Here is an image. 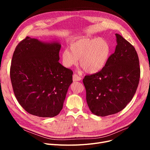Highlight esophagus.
<instances>
[{
	"label": "esophagus",
	"instance_id": "esophagus-1",
	"mask_svg": "<svg viewBox=\"0 0 150 150\" xmlns=\"http://www.w3.org/2000/svg\"><path fill=\"white\" fill-rule=\"evenodd\" d=\"M81 79H82V78H81L80 76H78V75H76V74H74V75H73V81H80V80H81Z\"/></svg>",
	"mask_w": 150,
	"mask_h": 150
}]
</instances>
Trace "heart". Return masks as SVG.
<instances>
[{
    "label": "heart",
    "mask_w": 150,
    "mask_h": 150,
    "mask_svg": "<svg viewBox=\"0 0 150 150\" xmlns=\"http://www.w3.org/2000/svg\"><path fill=\"white\" fill-rule=\"evenodd\" d=\"M61 52L62 64L66 67L75 65L80 58V64L88 74H96L103 69L110 57L111 48L103 38H83L71 41Z\"/></svg>",
    "instance_id": "1"
}]
</instances>
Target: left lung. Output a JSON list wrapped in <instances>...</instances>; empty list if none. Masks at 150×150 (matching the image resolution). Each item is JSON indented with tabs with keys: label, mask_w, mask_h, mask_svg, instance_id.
I'll use <instances>...</instances> for the list:
<instances>
[{
	"label": "left lung",
	"mask_w": 150,
	"mask_h": 150,
	"mask_svg": "<svg viewBox=\"0 0 150 150\" xmlns=\"http://www.w3.org/2000/svg\"><path fill=\"white\" fill-rule=\"evenodd\" d=\"M115 36V52L105 66L83 79L88 105L93 114L100 117L116 114L127 106L140 79L139 61L134 47L121 35Z\"/></svg>",
	"instance_id": "1"
}]
</instances>
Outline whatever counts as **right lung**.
<instances>
[{
    "mask_svg": "<svg viewBox=\"0 0 150 150\" xmlns=\"http://www.w3.org/2000/svg\"><path fill=\"white\" fill-rule=\"evenodd\" d=\"M61 45L27 36L16 47L10 78L14 95L29 114L53 117L63 107L72 71L58 62Z\"/></svg>",
    "mask_w": 150,
    "mask_h": 150,
    "instance_id": "obj_1",
    "label": "right lung"
}]
</instances>
